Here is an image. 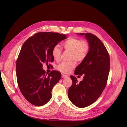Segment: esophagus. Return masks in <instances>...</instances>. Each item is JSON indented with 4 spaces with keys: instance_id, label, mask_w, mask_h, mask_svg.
Returning <instances> with one entry per match:
<instances>
[{
    "instance_id": "34e87169",
    "label": "esophagus",
    "mask_w": 127,
    "mask_h": 127,
    "mask_svg": "<svg viewBox=\"0 0 127 127\" xmlns=\"http://www.w3.org/2000/svg\"><path fill=\"white\" fill-rule=\"evenodd\" d=\"M62 78H66V77H68V76L67 75H65V74H63V73L62 74Z\"/></svg>"
}]
</instances>
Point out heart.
<instances>
[{
    "instance_id": "b5f03b06",
    "label": "heart",
    "mask_w": 127,
    "mask_h": 127,
    "mask_svg": "<svg viewBox=\"0 0 127 127\" xmlns=\"http://www.w3.org/2000/svg\"><path fill=\"white\" fill-rule=\"evenodd\" d=\"M63 45L65 50L71 52V59H74L78 62L83 61L87 58L90 51L89 43L76 37L68 38L63 43ZM62 49L60 46L55 45L52 50V55L54 60L59 61ZM75 65L76 63L74 61L63 62L57 66V69L62 72H68L74 68Z\"/></svg>"
}]
</instances>
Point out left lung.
Listing matches in <instances>:
<instances>
[{"instance_id":"left-lung-1","label":"left lung","mask_w":127,"mask_h":127,"mask_svg":"<svg viewBox=\"0 0 127 127\" xmlns=\"http://www.w3.org/2000/svg\"><path fill=\"white\" fill-rule=\"evenodd\" d=\"M85 36L90 45L87 58L76 68V75L84 74L82 81L78 82L75 77L70 76L72 85L69 88L68 96L76 107L83 108L94 103L105 89L108 78L110 59L103 42L91 33H80Z\"/></svg>"}]
</instances>
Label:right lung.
I'll return each instance as SVG.
<instances>
[{
    "mask_svg": "<svg viewBox=\"0 0 127 127\" xmlns=\"http://www.w3.org/2000/svg\"><path fill=\"white\" fill-rule=\"evenodd\" d=\"M65 38L66 35L58 33L39 32L23 43L16 63L17 78L21 93L32 105L43 106L51 99L61 73L53 70L45 74L42 66L53 62V47Z\"/></svg>",
    "mask_w": 127,
    "mask_h": 127,
    "instance_id": "obj_1",
    "label": "right lung"
}]
</instances>
